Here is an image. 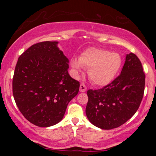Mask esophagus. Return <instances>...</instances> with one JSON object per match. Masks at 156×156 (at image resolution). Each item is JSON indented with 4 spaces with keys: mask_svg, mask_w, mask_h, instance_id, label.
<instances>
[{
    "mask_svg": "<svg viewBox=\"0 0 156 156\" xmlns=\"http://www.w3.org/2000/svg\"><path fill=\"white\" fill-rule=\"evenodd\" d=\"M87 91V87L84 83H80V92H84Z\"/></svg>",
    "mask_w": 156,
    "mask_h": 156,
    "instance_id": "1",
    "label": "esophagus"
}]
</instances>
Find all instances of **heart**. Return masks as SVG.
<instances>
[{"mask_svg":"<svg viewBox=\"0 0 156 156\" xmlns=\"http://www.w3.org/2000/svg\"><path fill=\"white\" fill-rule=\"evenodd\" d=\"M71 64L78 72H81L83 67L89 69V77L92 83L103 87L113 81L117 76L122 59L117 53H111L103 48H90L81 53L79 61L72 59Z\"/></svg>","mask_w":156,"mask_h":156,"instance_id":"obj_1","label":"heart"}]
</instances>
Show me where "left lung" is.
Listing matches in <instances>:
<instances>
[{
    "label": "left lung",
    "mask_w": 156,
    "mask_h": 156,
    "mask_svg": "<svg viewBox=\"0 0 156 156\" xmlns=\"http://www.w3.org/2000/svg\"><path fill=\"white\" fill-rule=\"evenodd\" d=\"M145 74L139 58L127 54L121 74L102 89H89L86 114L92 124L104 130L119 127L134 115L144 92Z\"/></svg>",
    "instance_id": "8db88e82"
}]
</instances>
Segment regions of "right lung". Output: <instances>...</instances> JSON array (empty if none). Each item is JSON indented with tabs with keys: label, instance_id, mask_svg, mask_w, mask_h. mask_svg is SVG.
<instances>
[{
	"label": "right lung",
	"instance_id": "add662e5",
	"mask_svg": "<svg viewBox=\"0 0 156 156\" xmlns=\"http://www.w3.org/2000/svg\"><path fill=\"white\" fill-rule=\"evenodd\" d=\"M57 44L46 41L31 45L19 57L14 73L17 106L27 120L39 127L59 122L79 91L80 83L68 73L69 60Z\"/></svg>",
	"mask_w": 156,
	"mask_h": 156
}]
</instances>
